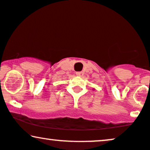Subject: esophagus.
Returning a JSON list of instances; mask_svg holds the SVG:
<instances>
[{"label":"esophagus","mask_w":150,"mask_h":150,"mask_svg":"<svg viewBox=\"0 0 150 150\" xmlns=\"http://www.w3.org/2000/svg\"><path fill=\"white\" fill-rule=\"evenodd\" d=\"M83 75H84V73H83V72H81V71H80V72H76V75H77V76L81 77V76H83Z\"/></svg>","instance_id":"1"}]
</instances>
